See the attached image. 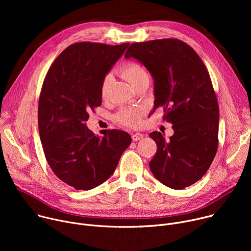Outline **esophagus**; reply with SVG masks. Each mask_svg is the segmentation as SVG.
I'll use <instances>...</instances> for the list:
<instances>
[{"label":"esophagus","instance_id":"34e87169","mask_svg":"<svg viewBox=\"0 0 251 251\" xmlns=\"http://www.w3.org/2000/svg\"><path fill=\"white\" fill-rule=\"evenodd\" d=\"M143 137H144V135L141 134V133H135V134H132V136H131V138H132V140H133L134 142L141 140Z\"/></svg>","mask_w":251,"mask_h":251}]
</instances>
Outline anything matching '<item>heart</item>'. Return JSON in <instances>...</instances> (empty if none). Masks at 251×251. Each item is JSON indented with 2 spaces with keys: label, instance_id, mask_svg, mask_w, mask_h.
<instances>
[{
  "label": "heart",
  "instance_id": "1",
  "mask_svg": "<svg viewBox=\"0 0 251 251\" xmlns=\"http://www.w3.org/2000/svg\"><path fill=\"white\" fill-rule=\"evenodd\" d=\"M120 74L123 76V78H125L134 87L143 81L149 80V75L147 73L146 68L142 64L135 61L126 62L121 67ZM111 83H112V75H106L103 77L100 85V96L102 99H106L107 96H108ZM142 113L143 112L140 109L124 108L116 114L115 120L116 122H118L123 126L136 128L141 124Z\"/></svg>",
  "mask_w": 251,
  "mask_h": 251
}]
</instances>
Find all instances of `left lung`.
I'll list each match as a JSON object with an SVG mask.
<instances>
[{
    "label": "left lung",
    "instance_id": "obj_1",
    "mask_svg": "<svg viewBox=\"0 0 251 251\" xmlns=\"http://www.w3.org/2000/svg\"><path fill=\"white\" fill-rule=\"evenodd\" d=\"M125 57L144 64L154 78V111L173 124L166 139L154 131L157 152L149 163L156 178L175 190L192 186L203 176L219 146L220 110L208 71L188 44L162 39L131 44Z\"/></svg>",
    "mask_w": 251,
    "mask_h": 251
}]
</instances>
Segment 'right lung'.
I'll list each match as a JSON object with an SVG mask.
<instances>
[{
    "mask_svg": "<svg viewBox=\"0 0 251 251\" xmlns=\"http://www.w3.org/2000/svg\"><path fill=\"white\" fill-rule=\"evenodd\" d=\"M128 46L70 45L45 77L38 114L44 153L59 180L78 191L105 182L131 144L125 131L104 130L103 136H95L85 125L88 112L101 105L103 77Z\"/></svg>",
    "mask_w": 251,
    "mask_h": 251,
    "instance_id": "obj_1",
    "label": "right lung"
}]
</instances>
